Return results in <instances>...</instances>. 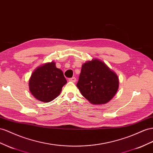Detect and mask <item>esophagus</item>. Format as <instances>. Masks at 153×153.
<instances>
[{"mask_svg":"<svg viewBox=\"0 0 153 153\" xmlns=\"http://www.w3.org/2000/svg\"><path fill=\"white\" fill-rule=\"evenodd\" d=\"M69 81L72 82H76V78L75 77H72L69 78Z\"/></svg>","mask_w":153,"mask_h":153,"instance_id":"obj_1","label":"esophagus"}]
</instances>
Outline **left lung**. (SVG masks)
<instances>
[{
    "instance_id": "obj_1",
    "label": "left lung",
    "mask_w": 153,
    "mask_h": 153,
    "mask_svg": "<svg viewBox=\"0 0 153 153\" xmlns=\"http://www.w3.org/2000/svg\"><path fill=\"white\" fill-rule=\"evenodd\" d=\"M118 78L102 62L94 59L82 65L76 86L82 96L93 104H104L113 98Z\"/></svg>"
}]
</instances>
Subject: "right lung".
I'll return each mask as SVG.
<instances>
[{
  "mask_svg": "<svg viewBox=\"0 0 153 153\" xmlns=\"http://www.w3.org/2000/svg\"><path fill=\"white\" fill-rule=\"evenodd\" d=\"M66 83L63 72L52 62L38 68L33 73L29 85L31 94L36 99L49 102L59 95Z\"/></svg>",
  "mask_w": 153,
  "mask_h": 153,
  "instance_id": "right-lung-1",
  "label": "right lung"
}]
</instances>
